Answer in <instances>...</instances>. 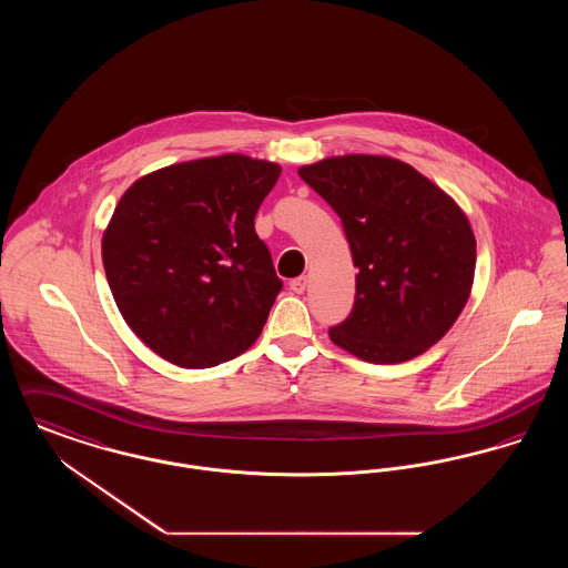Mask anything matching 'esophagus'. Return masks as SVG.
Instances as JSON below:
<instances>
[{
	"instance_id": "obj_1",
	"label": "esophagus",
	"mask_w": 568,
	"mask_h": 568,
	"mask_svg": "<svg viewBox=\"0 0 568 568\" xmlns=\"http://www.w3.org/2000/svg\"><path fill=\"white\" fill-rule=\"evenodd\" d=\"M306 283H308L306 276H297V278H294V281L290 283V290H292L294 294H302V292L306 290Z\"/></svg>"
}]
</instances>
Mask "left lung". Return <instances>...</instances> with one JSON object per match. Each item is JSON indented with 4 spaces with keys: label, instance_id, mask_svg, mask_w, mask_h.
<instances>
[{
    "label": "left lung",
    "instance_id": "8db88e82",
    "mask_svg": "<svg viewBox=\"0 0 568 568\" xmlns=\"http://www.w3.org/2000/svg\"><path fill=\"white\" fill-rule=\"evenodd\" d=\"M297 174L341 216L357 268L352 313L329 327L332 343L373 364L430 349L466 306L477 262L454 197L381 155L327 158Z\"/></svg>",
    "mask_w": 568,
    "mask_h": 568
}]
</instances>
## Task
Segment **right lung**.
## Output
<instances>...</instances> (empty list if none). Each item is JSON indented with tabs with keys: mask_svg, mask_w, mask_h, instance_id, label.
Segmentation results:
<instances>
[{
	"mask_svg": "<svg viewBox=\"0 0 568 568\" xmlns=\"http://www.w3.org/2000/svg\"><path fill=\"white\" fill-rule=\"evenodd\" d=\"M278 163L239 153L138 179L110 216L102 262L135 336L170 364L211 368L262 334L283 283L255 215Z\"/></svg>",
	"mask_w": 568,
	"mask_h": 568,
	"instance_id": "right-lung-1",
	"label": "right lung"
}]
</instances>
